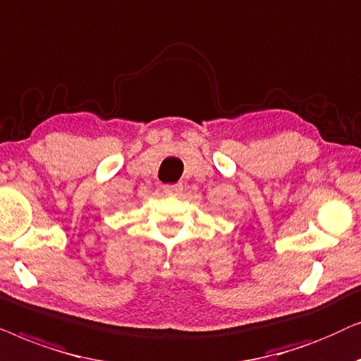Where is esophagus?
Instances as JSON below:
<instances>
[{"mask_svg": "<svg viewBox=\"0 0 361 361\" xmlns=\"http://www.w3.org/2000/svg\"><path fill=\"white\" fill-rule=\"evenodd\" d=\"M163 191H165L168 196H176L181 191V185H165L163 186Z\"/></svg>", "mask_w": 361, "mask_h": 361, "instance_id": "34e87169", "label": "esophagus"}]
</instances>
